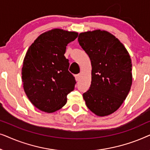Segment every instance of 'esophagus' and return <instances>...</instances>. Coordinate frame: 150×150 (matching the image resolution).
<instances>
[{
	"label": "esophagus",
	"instance_id": "34e87169",
	"mask_svg": "<svg viewBox=\"0 0 150 150\" xmlns=\"http://www.w3.org/2000/svg\"><path fill=\"white\" fill-rule=\"evenodd\" d=\"M81 74H76V76H75L76 81H79L80 79H81Z\"/></svg>",
	"mask_w": 150,
	"mask_h": 150
}]
</instances>
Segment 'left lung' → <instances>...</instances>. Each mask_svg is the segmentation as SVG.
Segmentation results:
<instances>
[{
  "label": "left lung",
  "mask_w": 150,
  "mask_h": 150,
  "mask_svg": "<svg viewBox=\"0 0 150 150\" xmlns=\"http://www.w3.org/2000/svg\"><path fill=\"white\" fill-rule=\"evenodd\" d=\"M80 46L91 60V84L83 93L88 108L103 117L122 105L132 85V63L129 53L117 38L105 30L81 33Z\"/></svg>",
  "instance_id": "1"
}]
</instances>
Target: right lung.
Listing matches in <instances>:
<instances>
[{
	"mask_svg": "<svg viewBox=\"0 0 150 150\" xmlns=\"http://www.w3.org/2000/svg\"><path fill=\"white\" fill-rule=\"evenodd\" d=\"M77 37L78 33L54 28L40 35L28 48L22 79L26 96L38 109L59 110L74 89L76 82L68 71L69 60L64 54L67 45Z\"/></svg>",
	"mask_w": 150,
	"mask_h": 150,
	"instance_id": "right-lung-1",
	"label": "right lung"
}]
</instances>
